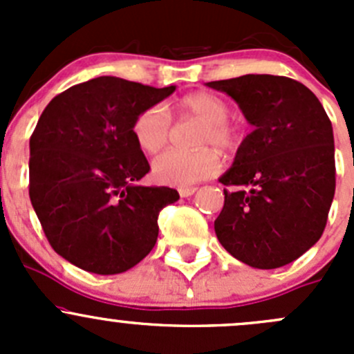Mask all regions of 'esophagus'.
Instances as JSON below:
<instances>
[{"mask_svg": "<svg viewBox=\"0 0 354 354\" xmlns=\"http://www.w3.org/2000/svg\"><path fill=\"white\" fill-rule=\"evenodd\" d=\"M180 197H183V198H187V197H192V195L195 194V192H197V188L195 187H187V188H180Z\"/></svg>", "mask_w": 354, "mask_h": 354, "instance_id": "esophagus-1", "label": "esophagus"}]
</instances>
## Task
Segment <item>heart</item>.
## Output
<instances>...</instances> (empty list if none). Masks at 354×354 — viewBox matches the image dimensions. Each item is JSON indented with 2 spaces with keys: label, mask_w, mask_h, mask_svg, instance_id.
<instances>
[{
  "label": "heart",
  "mask_w": 354,
  "mask_h": 354,
  "mask_svg": "<svg viewBox=\"0 0 354 354\" xmlns=\"http://www.w3.org/2000/svg\"><path fill=\"white\" fill-rule=\"evenodd\" d=\"M181 111L187 116L202 121L197 152L167 151L152 164L154 176L171 187H190L200 180L214 176L221 169V159L212 147L231 151L236 145V133L227 124L230 109L216 95L197 92L181 101ZM171 116L162 104L144 109L133 121V137L138 147L147 154H156L171 138Z\"/></svg>",
  "instance_id": "1"
}]
</instances>
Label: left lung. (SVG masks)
I'll return each mask as SVG.
<instances>
[{
  "label": "left lung",
  "mask_w": 354,
  "mask_h": 354,
  "mask_svg": "<svg viewBox=\"0 0 354 354\" xmlns=\"http://www.w3.org/2000/svg\"><path fill=\"white\" fill-rule=\"evenodd\" d=\"M253 127L219 178V243L255 269L291 263L320 240L335 192L334 133L317 95L277 75L209 82Z\"/></svg>",
  "instance_id": "left-lung-1"
}]
</instances>
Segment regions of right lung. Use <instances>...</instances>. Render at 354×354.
I'll return each mask as SVG.
<instances>
[{"label":"right lung","mask_w":354,"mask_h":354,"mask_svg":"<svg viewBox=\"0 0 354 354\" xmlns=\"http://www.w3.org/2000/svg\"><path fill=\"white\" fill-rule=\"evenodd\" d=\"M174 91L97 77L42 111L30 137L28 195L55 252L78 269L121 274L154 248L160 209L180 195L138 183L151 166L133 121Z\"/></svg>","instance_id":"add662e5"}]
</instances>
